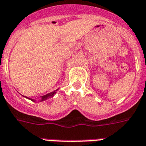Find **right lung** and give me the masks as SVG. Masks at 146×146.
I'll return each instance as SVG.
<instances>
[{
  "label": "right lung",
  "mask_w": 146,
  "mask_h": 146,
  "mask_svg": "<svg viewBox=\"0 0 146 146\" xmlns=\"http://www.w3.org/2000/svg\"><path fill=\"white\" fill-rule=\"evenodd\" d=\"M55 93H56V91L52 92V93H47V94H46V95L43 96H41V100H40V101H44V100H46V99H48L49 97H51V96H53ZM29 99H30V98H29ZM30 100H31V99H30ZM32 100L33 102H35V100Z\"/></svg>",
  "instance_id": "1"
}]
</instances>
